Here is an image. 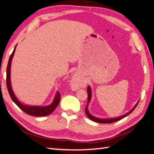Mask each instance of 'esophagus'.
Listing matches in <instances>:
<instances>
[{"label":"esophagus","instance_id":"esophagus-1","mask_svg":"<svg viewBox=\"0 0 154 154\" xmlns=\"http://www.w3.org/2000/svg\"><path fill=\"white\" fill-rule=\"evenodd\" d=\"M81 80H82L80 77L77 74H75L72 76V83L75 87H79L81 85Z\"/></svg>","mask_w":154,"mask_h":154}]
</instances>
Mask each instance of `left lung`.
<instances>
[{"label":"left lung","instance_id":"1","mask_svg":"<svg viewBox=\"0 0 154 154\" xmlns=\"http://www.w3.org/2000/svg\"><path fill=\"white\" fill-rule=\"evenodd\" d=\"M87 91H88V103H87V105L86 107V109H85V112H86V115L88 117L89 119H90L91 121H93L94 122H99V123H112V122H117L119 120H121V119L125 118V117H126V116L128 115L129 114H131V112L134 110L135 108L136 107V106L138 105V103H139V101L136 103V104L135 105V106L134 107H133L131 111H128V112H126V114L122 115V116H120V117H115V118H110V119H100V118H97V117H94V116L92 115L90 113V112L88 111V104L89 103H90V101H91V88L90 86H88V88H87Z\"/></svg>","mask_w":154,"mask_h":154}]
</instances>
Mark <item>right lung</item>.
<instances>
[{
    "mask_svg": "<svg viewBox=\"0 0 154 154\" xmlns=\"http://www.w3.org/2000/svg\"><path fill=\"white\" fill-rule=\"evenodd\" d=\"M16 45L15 46L14 49L12 54L10 57V59L8 60V63L7 69H6V85H7V88H8V93L10 94V96L11 97L12 101L16 103V105L27 114L32 116H34V117H44V116L49 115L51 113V112H53L54 111V109H55V108L57 107L59 103L60 99V94L59 93V91H57L55 95H54V97L53 99L52 103L47 106H36V105L33 106V105H25L21 103V102L18 100V98L16 97L14 93L12 88L11 80H10V68H11L12 60L14 57V53H15Z\"/></svg>",
    "mask_w": 154,
    "mask_h": 154,
    "instance_id": "obj_1",
    "label": "right lung"
}]
</instances>
